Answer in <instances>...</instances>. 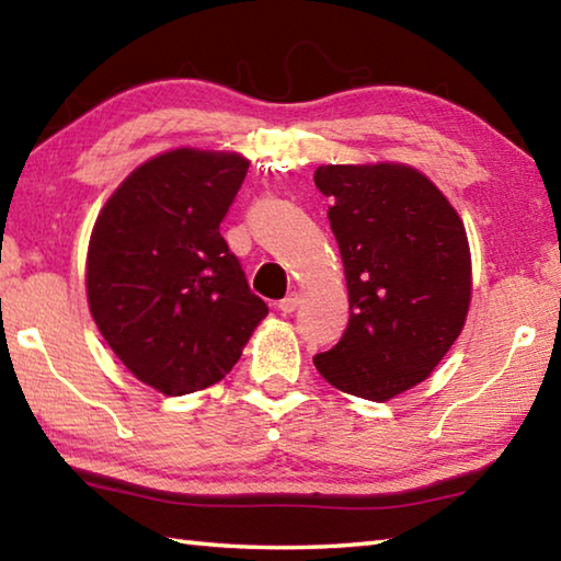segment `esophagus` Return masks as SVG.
I'll return each instance as SVG.
<instances>
[{"label":"esophagus","mask_w":561,"mask_h":561,"mask_svg":"<svg viewBox=\"0 0 561 561\" xmlns=\"http://www.w3.org/2000/svg\"><path fill=\"white\" fill-rule=\"evenodd\" d=\"M299 307V294H287V297H284L282 301H279V311H282V314H291V311L294 309H297Z\"/></svg>","instance_id":"obj_1"}]
</instances>
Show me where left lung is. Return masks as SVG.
<instances>
[{"label":"left lung","mask_w":561,"mask_h":561,"mask_svg":"<svg viewBox=\"0 0 561 561\" xmlns=\"http://www.w3.org/2000/svg\"><path fill=\"white\" fill-rule=\"evenodd\" d=\"M344 262L348 327L314 356L339 391L388 401L433 374L465 327L472 262L465 225L438 187L403 163L321 165Z\"/></svg>","instance_id":"obj_1"}]
</instances>
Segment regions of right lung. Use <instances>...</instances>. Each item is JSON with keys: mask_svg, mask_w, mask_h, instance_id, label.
I'll list each match as a JSON object with an SVG mask.
<instances>
[{"mask_svg": "<svg viewBox=\"0 0 561 561\" xmlns=\"http://www.w3.org/2000/svg\"><path fill=\"white\" fill-rule=\"evenodd\" d=\"M247 168L240 153L168 150L133 170L93 225L91 317L123 366L165 396L222 381L270 311L220 234Z\"/></svg>", "mask_w": 561, "mask_h": 561, "instance_id": "1", "label": "right lung"}]
</instances>
